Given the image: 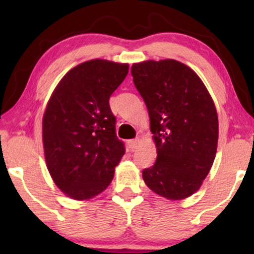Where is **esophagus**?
<instances>
[{"label":"esophagus","mask_w":254,"mask_h":254,"mask_svg":"<svg viewBox=\"0 0 254 254\" xmlns=\"http://www.w3.org/2000/svg\"><path fill=\"white\" fill-rule=\"evenodd\" d=\"M138 144H140V138H134V140H130L128 142V145H129L130 150L135 151L138 148Z\"/></svg>","instance_id":"1"}]
</instances>
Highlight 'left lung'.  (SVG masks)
<instances>
[{
  "instance_id": "1",
  "label": "left lung",
  "mask_w": 254,
  "mask_h": 254,
  "mask_svg": "<svg viewBox=\"0 0 254 254\" xmlns=\"http://www.w3.org/2000/svg\"><path fill=\"white\" fill-rule=\"evenodd\" d=\"M131 76L157 148L155 164L142 171L145 185L169 200L185 199L200 189L216 155L213 99L192 69L171 59L134 64Z\"/></svg>"
}]
</instances>
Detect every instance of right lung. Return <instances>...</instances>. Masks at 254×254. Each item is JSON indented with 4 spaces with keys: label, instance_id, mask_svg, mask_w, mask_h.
Here are the masks:
<instances>
[{
    "label": "right lung",
    "instance_id": "obj_1",
    "mask_svg": "<svg viewBox=\"0 0 254 254\" xmlns=\"http://www.w3.org/2000/svg\"><path fill=\"white\" fill-rule=\"evenodd\" d=\"M128 68L100 59L83 62L52 93L43 119L45 159L54 183L69 197L85 200L103 192L125 155L109 100Z\"/></svg>",
    "mask_w": 254,
    "mask_h": 254
}]
</instances>
